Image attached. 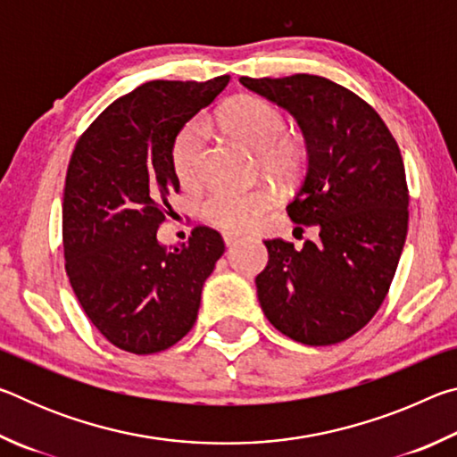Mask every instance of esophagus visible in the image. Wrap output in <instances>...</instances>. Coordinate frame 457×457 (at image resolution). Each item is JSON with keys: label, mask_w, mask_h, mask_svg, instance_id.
Wrapping results in <instances>:
<instances>
[{"label": "esophagus", "mask_w": 457, "mask_h": 457, "mask_svg": "<svg viewBox=\"0 0 457 457\" xmlns=\"http://www.w3.org/2000/svg\"><path fill=\"white\" fill-rule=\"evenodd\" d=\"M239 234H234V231H223V242H226V245H234L236 242H239Z\"/></svg>", "instance_id": "obj_1"}]
</instances>
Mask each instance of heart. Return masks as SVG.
<instances>
[{"mask_svg": "<svg viewBox=\"0 0 457 457\" xmlns=\"http://www.w3.org/2000/svg\"><path fill=\"white\" fill-rule=\"evenodd\" d=\"M215 122L258 153L262 171L278 179H288L298 171L303 149L296 138L284 135V114L274 104L258 96H237L220 108ZM204 154V130L197 120H193L179 130L171 153L173 171L183 185H195L201 179ZM272 204L274 193L264 185L252 189L218 187L204 199L201 213L215 228L242 231L252 228Z\"/></svg>", "mask_w": 457, "mask_h": 457, "instance_id": "obj_1", "label": "heart"}]
</instances>
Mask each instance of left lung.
Masks as SVG:
<instances>
[{
  "instance_id": "1",
  "label": "left lung",
  "mask_w": 457,
  "mask_h": 457,
  "mask_svg": "<svg viewBox=\"0 0 457 457\" xmlns=\"http://www.w3.org/2000/svg\"><path fill=\"white\" fill-rule=\"evenodd\" d=\"M239 82L303 129L308 167L288 215L319 229V239L300 250L266 239L260 306L296 343H340L373 319L403 252L409 197L399 146L365 100L322 76Z\"/></svg>"
}]
</instances>
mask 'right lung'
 <instances>
[{"instance_id": "obj_1", "label": "right lung", "mask_w": 457, "mask_h": 457, "mask_svg": "<svg viewBox=\"0 0 457 457\" xmlns=\"http://www.w3.org/2000/svg\"><path fill=\"white\" fill-rule=\"evenodd\" d=\"M228 82H145L76 143L62 204L66 274L90 322L127 353L165 351L187 335L223 253L212 228H195L179 247L161 244L157 229L179 189L175 138Z\"/></svg>"}]
</instances>
